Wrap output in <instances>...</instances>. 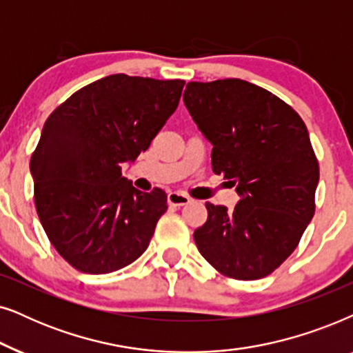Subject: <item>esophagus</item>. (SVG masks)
<instances>
[{
	"label": "esophagus",
	"instance_id": "esophagus-1",
	"mask_svg": "<svg viewBox=\"0 0 353 353\" xmlns=\"http://www.w3.org/2000/svg\"><path fill=\"white\" fill-rule=\"evenodd\" d=\"M168 203L171 206H184L190 203V196L181 194V192H171L168 195Z\"/></svg>",
	"mask_w": 353,
	"mask_h": 353
}]
</instances>
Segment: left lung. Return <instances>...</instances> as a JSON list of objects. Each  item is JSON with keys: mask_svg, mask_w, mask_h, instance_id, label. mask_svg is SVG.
Instances as JSON below:
<instances>
[{"mask_svg": "<svg viewBox=\"0 0 353 353\" xmlns=\"http://www.w3.org/2000/svg\"><path fill=\"white\" fill-rule=\"evenodd\" d=\"M184 103L213 145V172L241 196L232 211L206 203L208 219L194 232L199 252L225 278H265L297 248L316 208L319 166L307 125L241 79L189 82Z\"/></svg>", "mask_w": 353, "mask_h": 353, "instance_id": "left-lung-1", "label": "left lung"}]
</instances>
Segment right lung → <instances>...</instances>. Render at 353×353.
<instances>
[{
  "mask_svg": "<svg viewBox=\"0 0 353 353\" xmlns=\"http://www.w3.org/2000/svg\"><path fill=\"white\" fill-rule=\"evenodd\" d=\"M184 83L108 75L46 119L30 158L35 208L56 252L75 270L106 274L147 250L168 196L135 189L121 164L148 150Z\"/></svg>",
  "mask_w": 353,
  "mask_h": 353,
  "instance_id": "1",
  "label": "right lung"
}]
</instances>
